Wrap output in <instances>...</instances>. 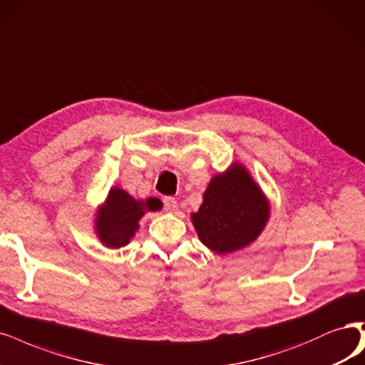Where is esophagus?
Listing matches in <instances>:
<instances>
[{
    "label": "esophagus",
    "mask_w": 365,
    "mask_h": 365,
    "mask_svg": "<svg viewBox=\"0 0 365 365\" xmlns=\"http://www.w3.org/2000/svg\"><path fill=\"white\" fill-rule=\"evenodd\" d=\"M163 207H165L166 211H177L178 210V200L173 196H166L163 199Z\"/></svg>",
    "instance_id": "34e87169"
}]
</instances>
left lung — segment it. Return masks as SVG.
Listing matches in <instances>:
<instances>
[{
    "instance_id": "1",
    "label": "left lung",
    "mask_w": 365,
    "mask_h": 365,
    "mask_svg": "<svg viewBox=\"0 0 365 365\" xmlns=\"http://www.w3.org/2000/svg\"><path fill=\"white\" fill-rule=\"evenodd\" d=\"M192 219L200 242L226 254L255 240L269 219V205L245 168L234 165L211 180Z\"/></svg>"
}]
</instances>
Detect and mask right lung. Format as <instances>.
<instances>
[{
  "instance_id": "1",
  "label": "right lung",
  "mask_w": 365,
  "mask_h": 365,
  "mask_svg": "<svg viewBox=\"0 0 365 365\" xmlns=\"http://www.w3.org/2000/svg\"><path fill=\"white\" fill-rule=\"evenodd\" d=\"M146 210H158L157 199L149 197L146 202L134 200L133 196L120 188H111L106 205L99 210L96 219V231L101 242L108 247L128 245Z\"/></svg>"
}]
</instances>
